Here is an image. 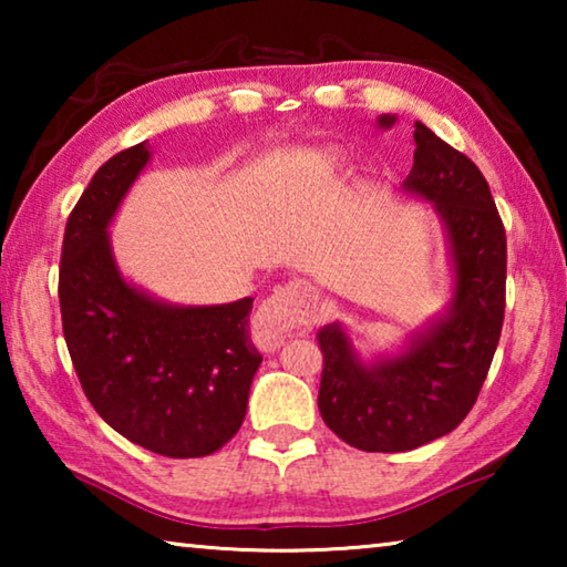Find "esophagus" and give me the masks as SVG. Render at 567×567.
<instances>
[{
	"label": "esophagus",
	"instance_id": "obj_1",
	"mask_svg": "<svg viewBox=\"0 0 567 567\" xmlns=\"http://www.w3.org/2000/svg\"><path fill=\"white\" fill-rule=\"evenodd\" d=\"M318 307V290L305 280H290L275 287L255 315V330L267 344H277L282 338L302 332Z\"/></svg>",
	"mask_w": 567,
	"mask_h": 567
}]
</instances>
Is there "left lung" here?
Listing matches in <instances>:
<instances>
[{
  "instance_id": "left-lung-1",
  "label": "left lung",
  "mask_w": 567,
  "mask_h": 567,
  "mask_svg": "<svg viewBox=\"0 0 567 567\" xmlns=\"http://www.w3.org/2000/svg\"><path fill=\"white\" fill-rule=\"evenodd\" d=\"M415 145L405 187L435 203L445 223L455 260L450 312L378 364L360 362L338 322L318 330L320 415L364 453H405L453 433L475 405L505 318V227L483 172L422 122Z\"/></svg>"
}]
</instances>
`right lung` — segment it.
Listing matches in <instances>:
<instances>
[{
  "instance_id": "obj_1",
  "label": "right lung",
  "mask_w": 567,
  "mask_h": 567,
  "mask_svg": "<svg viewBox=\"0 0 567 567\" xmlns=\"http://www.w3.org/2000/svg\"><path fill=\"white\" fill-rule=\"evenodd\" d=\"M147 159L145 142L117 152L66 219L62 332L84 395L110 427L150 453L205 457L237 435L262 362L249 338L252 297L172 307L122 280L107 225Z\"/></svg>"
}]
</instances>
